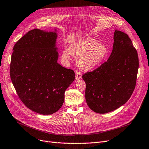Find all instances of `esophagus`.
<instances>
[{
	"label": "esophagus",
	"mask_w": 149,
	"mask_h": 149,
	"mask_svg": "<svg viewBox=\"0 0 149 149\" xmlns=\"http://www.w3.org/2000/svg\"><path fill=\"white\" fill-rule=\"evenodd\" d=\"M75 76H76V79H79L81 78L82 74L79 71H76L75 73Z\"/></svg>",
	"instance_id": "obj_1"
}]
</instances>
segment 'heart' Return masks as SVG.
I'll use <instances>...</instances> for the list:
<instances>
[{
	"mask_svg": "<svg viewBox=\"0 0 149 149\" xmlns=\"http://www.w3.org/2000/svg\"><path fill=\"white\" fill-rule=\"evenodd\" d=\"M72 54L79 56L78 63L82 69L90 70L103 62L108 54V48L104 45L88 37L71 43L70 50L64 49L62 57L65 60L69 61Z\"/></svg>",
	"mask_w": 149,
	"mask_h": 149,
	"instance_id": "b5f03b06",
	"label": "heart"
}]
</instances>
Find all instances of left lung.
<instances>
[{
	"label": "left lung",
	"mask_w": 149,
	"mask_h": 149,
	"mask_svg": "<svg viewBox=\"0 0 149 149\" xmlns=\"http://www.w3.org/2000/svg\"><path fill=\"white\" fill-rule=\"evenodd\" d=\"M108 61L82 75L86 100L99 114L114 111L125 103L134 90L139 68L138 52L128 35L116 30Z\"/></svg>",
	"instance_id": "obj_1"
}]
</instances>
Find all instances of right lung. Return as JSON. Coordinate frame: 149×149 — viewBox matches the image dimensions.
<instances>
[{"mask_svg": "<svg viewBox=\"0 0 149 149\" xmlns=\"http://www.w3.org/2000/svg\"><path fill=\"white\" fill-rule=\"evenodd\" d=\"M57 33L35 29L13 47L10 78L19 98L31 110L52 114L64 102L65 92L75 78L74 71L57 63Z\"/></svg>", "mask_w": 149, "mask_h": 149, "instance_id": "obj_1", "label": "right lung"}]
</instances>
